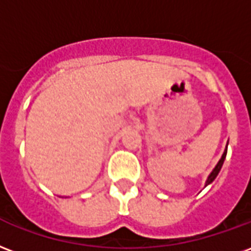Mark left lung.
Here are the masks:
<instances>
[{"instance_id":"8db88e82","label":"left lung","mask_w":251,"mask_h":251,"mask_svg":"<svg viewBox=\"0 0 251 251\" xmlns=\"http://www.w3.org/2000/svg\"><path fill=\"white\" fill-rule=\"evenodd\" d=\"M226 154H227V145H226V149H225L224 154H222V157H221V159L218 161V163L215 165V168L213 169V172L209 174V177H207V179H206V183L205 186H207V185H210L213 181H214L215 178H217V176H218V173H220L221 168H222V165H224V161L225 158H226Z\"/></svg>"}]
</instances>
